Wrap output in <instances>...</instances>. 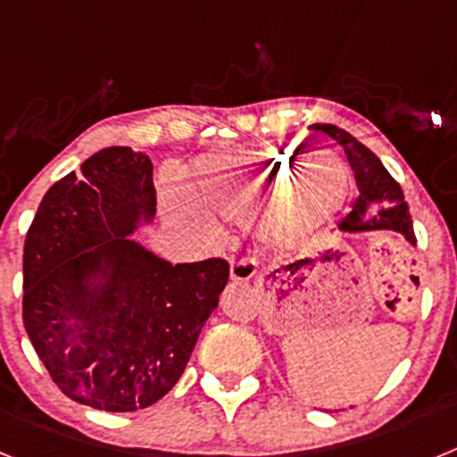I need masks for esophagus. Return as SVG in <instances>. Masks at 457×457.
<instances>
[{
  "mask_svg": "<svg viewBox=\"0 0 457 457\" xmlns=\"http://www.w3.org/2000/svg\"><path fill=\"white\" fill-rule=\"evenodd\" d=\"M253 263L249 261V258H237V261H233L231 263V278L233 281H237V284H247L249 278L253 277Z\"/></svg>",
  "mask_w": 457,
  "mask_h": 457,
  "instance_id": "esophagus-1",
  "label": "esophagus"
}]
</instances>
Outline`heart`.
Returning <instances> with one entry per match:
<instances>
[{
    "label": "heart",
    "mask_w": 457,
    "mask_h": 457,
    "mask_svg": "<svg viewBox=\"0 0 457 457\" xmlns=\"http://www.w3.org/2000/svg\"><path fill=\"white\" fill-rule=\"evenodd\" d=\"M201 204L221 217H256L265 242L286 245L332 220L350 194L348 167L334 155L304 157L290 146L208 157L196 169Z\"/></svg>",
    "instance_id": "heart-1"
}]
</instances>
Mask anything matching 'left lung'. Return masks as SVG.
I'll list each match as a JSON object with an SVG mask.
<instances>
[{"label":"left lung","mask_w":457,"mask_h":457,"mask_svg":"<svg viewBox=\"0 0 457 457\" xmlns=\"http://www.w3.org/2000/svg\"><path fill=\"white\" fill-rule=\"evenodd\" d=\"M311 128L325 132L341 144L359 185V196L353 204V212L338 224V228L345 233L395 231L405 236L411 245H417L410 208H407L401 185L391 179V173L382 167L379 157L337 125L316 123Z\"/></svg>","instance_id":"left-lung-1"}]
</instances>
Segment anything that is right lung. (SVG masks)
Masks as SVG:
<instances>
[{"label": "right lung", "instance_id": "obj_1", "mask_svg": "<svg viewBox=\"0 0 457 457\" xmlns=\"http://www.w3.org/2000/svg\"><path fill=\"white\" fill-rule=\"evenodd\" d=\"M153 215L148 155L109 146L47 189L24 240V329L54 385L96 410L167 395L228 281L224 258L171 265L132 240Z\"/></svg>", "mask_w": 457, "mask_h": 457}]
</instances>
